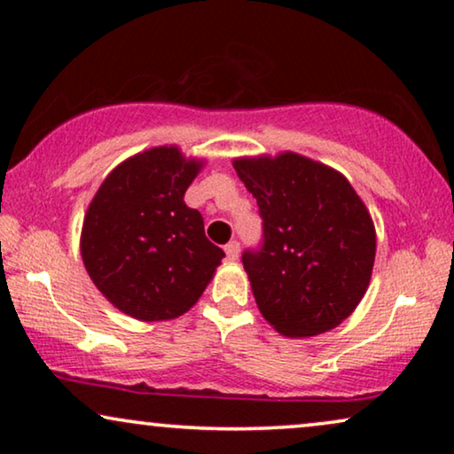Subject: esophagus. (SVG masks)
<instances>
[{"instance_id":"34e87169","label":"esophagus","mask_w":454,"mask_h":454,"mask_svg":"<svg viewBox=\"0 0 454 454\" xmlns=\"http://www.w3.org/2000/svg\"><path fill=\"white\" fill-rule=\"evenodd\" d=\"M225 254H227L229 262H235V260L239 258V241H229V244L225 246Z\"/></svg>"}]
</instances>
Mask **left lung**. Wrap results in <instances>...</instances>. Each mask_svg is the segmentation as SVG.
<instances>
[{
  "mask_svg": "<svg viewBox=\"0 0 454 454\" xmlns=\"http://www.w3.org/2000/svg\"><path fill=\"white\" fill-rule=\"evenodd\" d=\"M262 216V246L241 256L260 314L285 337L339 326L370 285L372 216L345 176L295 153L233 160Z\"/></svg>",
  "mask_w": 454,
  "mask_h": 454,
  "instance_id": "obj_1",
  "label": "left lung"
}]
</instances>
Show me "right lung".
I'll return each mask as SVG.
<instances>
[{
  "instance_id": "1",
  "label": "right lung",
  "mask_w": 454,
  "mask_h": 454,
  "mask_svg": "<svg viewBox=\"0 0 454 454\" xmlns=\"http://www.w3.org/2000/svg\"><path fill=\"white\" fill-rule=\"evenodd\" d=\"M202 160L177 146L134 154L105 177L84 215L80 254L97 289L132 318L188 312L225 258L184 202Z\"/></svg>"
}]
</instances>
